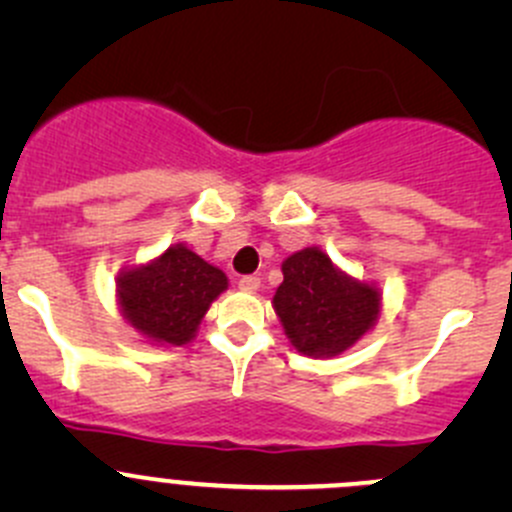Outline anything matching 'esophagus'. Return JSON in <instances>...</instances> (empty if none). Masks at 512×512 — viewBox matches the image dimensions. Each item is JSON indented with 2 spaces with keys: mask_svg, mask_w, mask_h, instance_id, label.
I'll list each match as a JSON object with an SVG mask.
<instances>
[{
  "mask_svg": "<svg viewBox=\"0 0 512 512\" xmlns=\"http://www.w3.org/2000/svg\"><path fill=\"white\" fill-rule=\"evenodd\" d=\"M237 285H240V289H245V292H257V289H260V277L245 275V277H240V282H237Z\"/></svg>",
  "mask_w": 512,
  "mask_h": 512,
  "instance_id": "esophagus-1",
  "label": "esophagus"
}]
</instances>
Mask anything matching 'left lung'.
<instances>
[{"mask_svg":"<svg viewBox=\"0 0 512 512\" xmlns=\"http://www.w3.org/2000/svg\"><path fill=\"white\" fill-rule=\"evenodd\" d=\"M275 312L294 347L309 356L349 349L379 314V292L349 280L317 247L294 252L282 265Z\"/></svg>","mask_w":512,"mask_h":512,"instance_id":"1","label":"left lung"}]
</instances>
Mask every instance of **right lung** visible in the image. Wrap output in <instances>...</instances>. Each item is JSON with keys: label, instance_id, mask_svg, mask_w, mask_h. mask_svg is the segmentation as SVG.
<instances>
[{"label": "right lung", "instance_id": "add662e5", "mask_svg": "<svg viewBox=\"0 0 512 512\" xmlns=\"http://www.w3.org/2000/svg\"><path fill=\"white\" fill-rule=\"evenodd\" d=\"M227 287L218 267L188 247L173 245L148 267L118 280V299L128 322L153 342H190L213 299Z\"/></svg>", "mask_w": 512, "mask_h": 512}]
</instances>
